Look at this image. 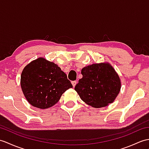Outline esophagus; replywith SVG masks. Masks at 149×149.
Returning <instances> with one entry per match:
<instances>
[{"label":"esophagus","instance_id":"obj_1","mask_svg":"<svg viewBox=\"0 0 149 149\" xmlns=\"http://www.w3.org/2000/svg\"><path fill=\"white\" fill-rule=\"evenodd\" d=\"M76 84H77V81H72V86H73V87H75Z\"/></svg>","mask_w":149,"mask_h":149}]
</instances>
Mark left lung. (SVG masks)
<instances>
[{"instance_id":"8db88e82","label":"left lung","mask_w":149,"mask_h":149,"mask_svg":"<svg viewBox=\"0 0 149 149\" xmlns=\"http://www.w3.org/2000/svg\"><path fill=\"white\" fill-rule=\"evenodd\" d=\"M82 78L75 90L83 102L95 108L113 103L119 93L121 83L118 74L109 63H95L81 70Z\"/></svg>"}]
</instances>
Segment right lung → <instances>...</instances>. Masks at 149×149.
<instances>
[{
  "mask_svg": "<svg viewBox=\"0 0 149 149\" xmlns=\"http://www.w3.org/2000/svg\"><path fill=\"white\" fill-rule=\"evenodd\" d=\"M20 83L27 101L41 109L53 107L64 92L73 87L56 64L43 58L31 61L24 68Z\"/></svg>",
  "mask_w": 149,
  "mask_h": 149,
  "instance_id": "obj_1",
  "label": "right lung"
}]
</instances>
